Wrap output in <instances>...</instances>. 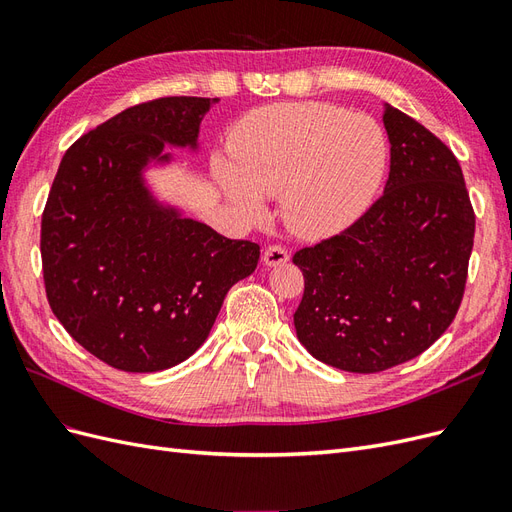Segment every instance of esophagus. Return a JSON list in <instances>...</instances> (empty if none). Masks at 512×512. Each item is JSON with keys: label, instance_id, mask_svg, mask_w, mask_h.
Segmentation results:
<instances>
[{"label": "esophagus", "instance_id": "esophagus-1", "mask_svg": "<svg viewBox=\"0 0 512 512\" xmlns=\"http://www.w3.org/2000/svg\"><path fill=\"white\" fill-rule=\"evenodd\" d=\"M288 260H290V256L282 245H271V247H267L265 254H262V262H265L267 267H280V265H286Z\"/></svg>", "mask_w": 512, "mask_h": 512}]
</instances>
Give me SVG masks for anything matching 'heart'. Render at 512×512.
Listing matches in <instances>:
<instances>
[{
    "instance_id": "obj_1",
    "label": "heart",
    "mask_w": 512,
    "mask_h": 512,
    "mask_svg": "<svg viewBox=\"0 0 512 512\" xmlns=\"http://www.w3.org/2000/svg\"><path fill=\"white\" fill-rule=\"evenodd\" d=\"M389 164L380 123L327 102H277L241 117L228 160L213 158L222 194L245 218L265 220V198L282 196L292 235L327 241L376 203Z\"/></svg>"
}]
</instances>
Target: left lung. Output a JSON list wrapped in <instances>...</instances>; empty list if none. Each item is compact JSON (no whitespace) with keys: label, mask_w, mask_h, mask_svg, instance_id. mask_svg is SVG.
<instances>
[{"label":"left lung","mask_w":512,"mask_h":512,"mask_svg":"<svg viewBox=\"0 0 512 512\" xmlns=\"http://www.w3.org/2000/svg\"><path fill=\"white\" fill-rule=\"evenodd\" d=\"M391 173L363 218L292 262L305 292L294 312L314 359L376 374L425 352L453 322L468 277L474 211L453 151L382 104Z\"/></svg>","instance_id":"8db88e82"}]
</instances>
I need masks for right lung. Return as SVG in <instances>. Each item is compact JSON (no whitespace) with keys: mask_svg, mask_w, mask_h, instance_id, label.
<instances>
[{"mask_svg":"<svg viewBox=\"0 0 512 512\" xmlns=\"http://www.w3.org/2000/svg\"><path fill=\"white\" fill-rule=\"evenodd\" d=\"M218 98L130 106L61 158L42 213L49 305L87 352L121 371L183 363L211 333L226 292L252 275L260 247L226 239L162 198L151 173L196 156Z\"/></svg>","mask_w":512,"mask_h":512,"instance_id":"right-lung-1","label":"right lung"}]
</instances>
